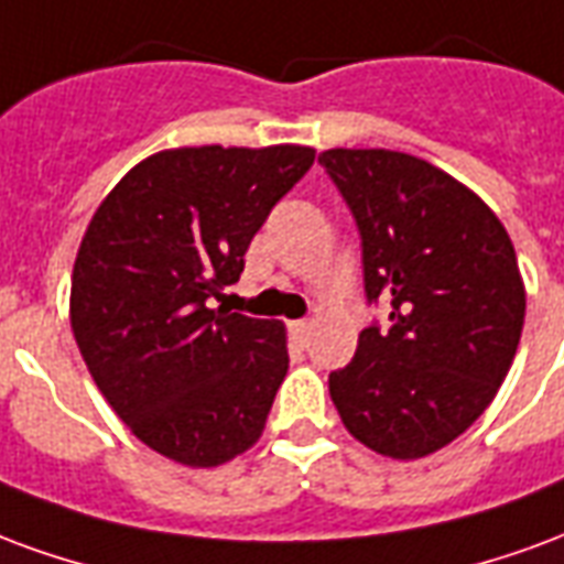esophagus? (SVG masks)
<instances>
[{
    "instance_id": "34e87169",
    "label": "esophagus",
    "mask_w": 564,
    "mask_h": 564,
    "mask_svg": "<svg viewBox=\"0 0 564 564\" xmlns=\"http://www.w3.org/2000/svg\"><path fill=\"white\" fill-rule=\"evenodd\" d=\"M291 333H294L297 343H306L312 333V322H291Z\"/></svg>"
}]
</instances>
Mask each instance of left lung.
Instances as JSON below:
<instances>
[{
  "label": "left lung",
  "instance_id": "obj_1",
  "mask_svg": "<svg viewBox=\"0 0 564 564\" xmlns=\"http://www.w3.org/2000/svg\"><path fill=\"white\" fill-rule=\"evenodd\" d=\"M318 164L360 231L364 291L390 300L369 324L330 400L376 454H435L478 421L520 345L525 288L513 242L475 192L393 150H327Z\"/></svg>",
  "mask_w": 564,
  "mask_h": 564
}]
</instances>
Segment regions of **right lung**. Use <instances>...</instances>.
<instances>
[{"instance_id":"1","label":"right lung","mask_w":564,"mask_h":564,"mask_svg":"<svg viewBox=\"0 0 564 564\" xmlns=\"http://www.w3.org/2000/svg\"><path fill=\"white\" fill-rule=\"evenodd\" d=\"M312 147H183L119 180L86 228L72 330L110 409L143 445L213 468L261 438L288 372L285 327L213 310Z\"/></svg>"}]
</instances>
